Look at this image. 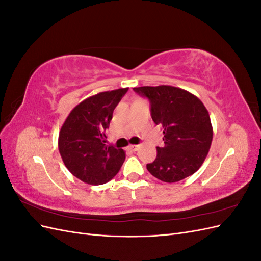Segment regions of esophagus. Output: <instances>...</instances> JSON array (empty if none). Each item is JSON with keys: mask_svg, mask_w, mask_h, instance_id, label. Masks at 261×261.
Here are the masks:
<instances>
[{"mask_svg": "<svg viewBox=\"0 0 261 261\" xmlns=\"http://www.w3.org/2000/svg\"><path fill=\"white\" fill-rule=\"evenodd\" d=\"M139 148H140V145H130L128 147V149L132 150V151H137V150H139Z\"/></svg>", "mask_w": 261, "mask_h": 261, "instance_id": "1", "label": "esophagus"}]
</instances>
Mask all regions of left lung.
I'll return each instance as SVG.
<instances>
[{
	"label": "left lung",
	"instance_id": "obj_1",
	"mask_svg": "<svg viewBox=\"0 0 261 261\" xmlns=\"http://www.w3.org/2000/svg\"><path fill=\"white\" fill-rule=\"evenodd\" d=\"M134 91L149 99L152 120L163 127L164 146L156 147L155 160L147 164L150 174L165 183L194 174L206 159L213 137L206 107L178 87L144 86Z\"/></svg>",
	"mask_w": 261,
	"mask_h": 261
}]
</instances>
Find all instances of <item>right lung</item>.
I'll use <instances>...</instances> for the list:
<instances>
[{
  "label": "right lung",
  "mask_w": 261,
  "mask_h": 261,
  "mask_svg": "<svg viewBox=\"0 0 261 261\" xmlns=\"http://www.w3.org/2000/svg\"><path fill=\"white\" fill-rule=\"evenodd\" d=\"M128 88L99 92L78 103L63 123L59 151L65 167L86 184L112 179L125 160V151L106 145V129Z\"/></svg>",
  "instance_id": "1"
}]
</instances>
